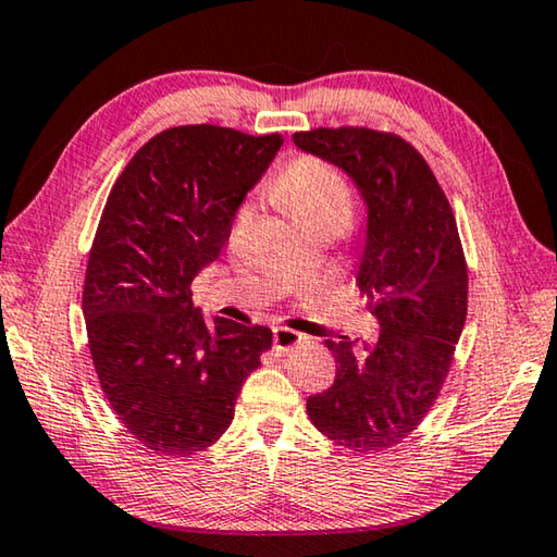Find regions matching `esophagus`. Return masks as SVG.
<instances>
[{"label": "esophagus", "mask_w": 557, "mask_h": 557, "mask_svg": "<svg viewBox=\"0 0 557 557\" xmlns=\"http://www.w3.org/2000/svg\"><path fill=\"white\" fill-rule=\"evenodd\" d=\"M305 344H307V336L295 332V329L275 326V332H272V346H275V351L280 354H287L292 348L305 346Z\"/></svg>", "instance_id": "1"}]
</instances>
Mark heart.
Masks as SVG:
<instances>
[{
    "mask_svg": "<svg viewBox=\"0 0 557 557\" xmlns=\"http://www.w3.org/2000/svg\"><path fill=\"white\" fill-rule=\"evenodd\" d=\"M282 203L292 215L332 213L351 219L354 194L346 178L319 159H297L292 162L277 184Z\"/></svg>",
    "mask_w": 557,
    "mask_h": 557,
    "instance_id": "obj_1",
    "label": "heart"
}]
</instances>
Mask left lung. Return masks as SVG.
Listing matches in <instances>:
<instances>
[{
  "label": "left lung",
  "instance_id": "1",
  "mask_svg": "<svg viewBox=\"0 0 557 557\" xmlns=\"http://www.w3.org/2000/svg\"><path fill=\"white\" fill-rule=\"evenodd\" d=\"M292 139L348 174L369 211L356 282L379 342L356 354L346 336L329 338L336 379L307 412L336 445L371 455L408 437L437 400L467 319L465 250L445 191L403 137L319 127Z\"/></svg>",
  "mask_w": 557,
  "mask_h": 557
}]
</instances>
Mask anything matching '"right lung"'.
Listing matches in <instances>:
<instances>
[{
	"mask_svg": "<svg viewBox=\"0 0 557 557\" xmlns=\"http://www.w3.org/2000/svg\"><path fill=\"white\" fill-rule=\"evenodd\" d=\"M280 147L277 132L164 129L129 159L102 209L83 285L90 356L110 408L154 455L211 447L272 346L268 326L206 322L191 282L221 256Z\"/></svg>",
	"mask_w": 557,
	"mask_h": 557,
	"instance_id": "add662e5",
	"label": "right lung"
}]
</instances>
